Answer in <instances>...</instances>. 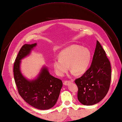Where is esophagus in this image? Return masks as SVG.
I'll use <instances>...</instances> for the list:
<instances>
[{"mask_svg":"<svg viewBox=\"0 0 122 122\" xmlns=\"http://www.w3.org/2000/svg\"><path fill=\"white\" fill-rule=\"evenodd\" d=\"M73 81V80H72V81ZM71 82V81H65L64 82H63V84L65 86H68L70 83Z\"/></svg>","mask_w":122,"mask_h":122,"instance_id":"obj_1","label":"esophagus"}]
</instances>
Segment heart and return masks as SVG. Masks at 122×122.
<instances>
[{"label": "heart", "mask_w": 122, "mask_h": 122, "mask_svg": "<svg viewBox=\"0 0 122 122\" xmlns=\"http://www.w3.org/2000/svg\"><path fill=\"white\" fill-rule=\"evenodd\" d=\"M58 59H54L53 66L56 74L63 76L70 68L71 74H84L87 69L92 57L91 51L79 45L73 44L62 50Z\"/></svg>", "instance_id": "1"}]
</instances>
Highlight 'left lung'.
<instances>
[{
	"mask_svg": "<svg viewBox=\"0 0 122 122\" xmlns=\"http://www.w3.org/2000/svg\"><path fill=\"white\" fill-rule=\"evenodd\" d=\"M111 79L110 62L105 51L97 41V46L89 68L75 82L78 88V99L85 105H92L105 97Z\"/></svg>",
	"mask_w": 122,
	"mask_h": 122,
	"instance_id": "obj_1",
	"label": "left lung"
}]
</instances>
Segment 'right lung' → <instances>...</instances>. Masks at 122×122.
<instances>
[{"mask_svg":"<svg viewBox=\"0 0 122 122\" xmlns=\"http://www.w3.org/2000/svg\"><path fill=\"white\" fill-rule=\"evenodd\" d=\"M36 45L25 44L21 47L14 62V77L18 92L27 103L38 109L47 110L57 102L63 86L62 81L51 76L46 66L33 80L24 77L20 70L21 60L29 55Z\"/></svg>","mask_w":122,"mask_h":122,"instance_id":"obj_1","label":"right lung"}]
</instances>
